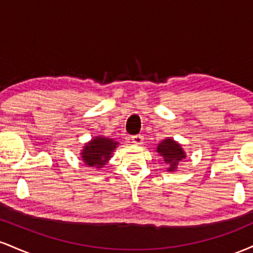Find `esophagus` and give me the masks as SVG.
Segmentation results:
<instances>
[{"label":"esophagus","mask_w":253,"mask_h":253,"mask_svg":"<svg viewBox=\"0 0 253 253\" xmlns=\"http://www.w3.org/2000/svg\"><path fill=\"white\" fill-rule=\"evenodd\" d=\"M144 141V136L141 134H136L132 136V143H134L135 145H141Z\"/></svg>","instance_id":"esophagus-1"}]
</instances>
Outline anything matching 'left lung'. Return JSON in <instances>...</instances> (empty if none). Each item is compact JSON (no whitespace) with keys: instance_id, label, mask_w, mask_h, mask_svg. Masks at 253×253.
I'll return each mask as SVG.
<instances>
[{"instance_id":"1","label":"left lung","mask_w":253,"mask_h":253,"mask_svg":"<svg viewBox=\"0 0 253 253\" xmlns=\"http://www.w3.org/2000/svg\"><path fill=\"white\" fill-rule=\"evenodd\" d=\"M157 152H159L164 157L165 163L170 164L169 171L175 170L178 162H181L185 157L184 152H183V150L181 149V145H178L176 141L171 140V139H167V140L162 141V143L158 145Z\"/></svg>"}]
</instances>
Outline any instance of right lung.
Wrapping results in <instances>:
<instances>
[{
  "instance_id": "1",
  "label": "right lung",
  "mask_w": 253,
  "mask_h": 253,
  "mask_svg": "<svg viewBox=\"0 0 253 253\" xmlns=\"http://www.w3.org/2000/svg\"><path fill=\"white\" fill-rule=\"evenodd\" d=\"M118 146V143L108 138L96 136L84 146L82 157L85 165L101 168L108 162L112 152Z\"/></svg>"
}]
</instances>
